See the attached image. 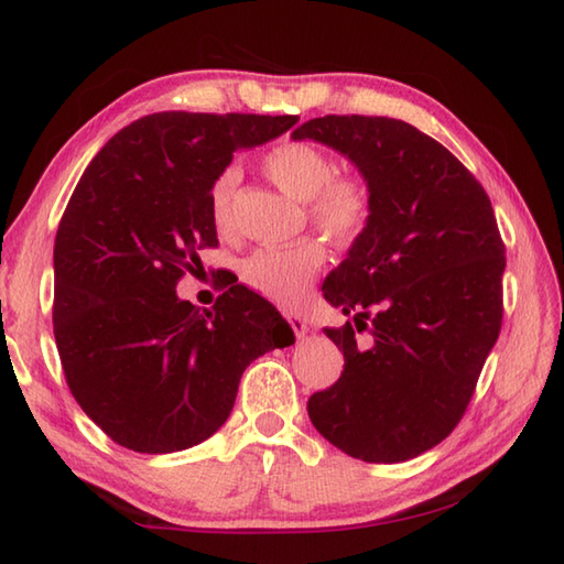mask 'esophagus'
Here are the masks:
<instances>
[{
	"label": "esophagus",
	"instance_id": "1",
	"mask_svg": "<svg viewBox=\"0 0 564 564\" xmlns=\"http://www.w3.org/2000/svg\"><path fill=\"white\" fill-rule=\"evenodd\" d=\"M283 317L291 325V329L295 332L297 339L305 337V334H307V322H305V317L301 313H293V310H283Z\"/></svg>",
	"mask_w": 564,
	"mask_h": 564
}]
</instances>
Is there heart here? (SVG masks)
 Masks as SVG:
<instances>
[{"mask_svg":"<svg viewBox=\"0 0 564 564\" xmlns=\"http://www.w3.org/2000/svg\"><path fill=\"white\" fill-rule=\"evenodd\" d=\"M261 170L285 194L305 200V213L319 232L334 242H351L366 230L373 213L368 182L358 174H334L329 154L307 140H283L261 158ZM239 182L235 166L213 178L208 191L210 218L220 232L232 225V196ZM325 263V249L315 239L289 247H261L245 259L242 281L251 291L279 305H297Z\"/></svg>","mask_w":564,"mask_h":564,"instance_id":"b5f03b06","label":"heart"}]
</instances>
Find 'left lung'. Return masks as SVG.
Listing matches in <instances>:
<instances>
[{
  "label": "left lung",
  "instance_id": "obj_1",
  "mask_svg": "<svg viewBox=\"0 0 564 564\" xmlns=\"http://www.w3.org/2000/svg\"><path fill=\"white\" fill-rule=\"evenodd\" d=\"M293 138L346 154L373 196L366 230L322 285L356 327L325 329L344 370L307 414L351 458H416L458 426L499 337L507 259L492 203L458 158L398 118L322 116ZM356 330L371 334L368 350Z\"/></svg>",
  "mask_w": 564,
  "mask_h": 564
}]
</instances>
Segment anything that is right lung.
<instances>
[{"mask_svg":"<svg viewBox=\"0 0 564 564\" xmlns=\"http://www.w3.org/2000/svg\"><path fill=\"white\" fill-rule=\"evenodd\" d=\"M297 116L162 111L106 142L55 235L53 332L69 392L118 446L174 453L230 416L257 356L291 346L279 310L245 285L210 310L176 283L218 247L213 178L239 148L279 138Z\"/></svg>","mask_w":564,"mask_h":564,"instance_id":"1","label":"right lung"}]
</instances>
